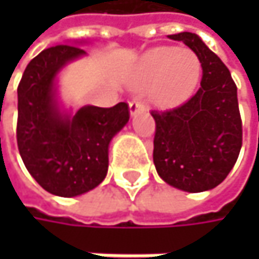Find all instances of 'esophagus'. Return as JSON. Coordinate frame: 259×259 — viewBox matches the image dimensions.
<instances>
[{
	"label": "esophagus",
	"mask_w": 259,
	"mask_h": 259,
	"mask_svg": "<svg viewBox=\"0 0 259 259\" xmlns=\"http://www.w3.org/2000/svg\"><path fill=\"white\" fill-rule=\"evenodd\" d=\"M144 109V105H142V102L141 100H138V99H135V100H132L129 103V112H130V117H135L139 111H142Z\"/></svg>",
	"instance_id": "34e87169"
}]
</instances>
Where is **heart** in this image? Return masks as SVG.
Returning a JSON list of instances; mask_svg holds the SVG:
<instances>
[{
	"label": "heart",
	"instance_id": "1",
	"mask_svg": "<svg viewBox=\"0 0 259 259\" xmlns=\"http://www.w3.org/2000/svg\"><path fill=\"white\" fill-rule=\"evenodd\" d=\"M201 61L192 51L162 46L148 51L141 60L135 85L148 90V99L159 108H174L186 102L201 79Z\"/></svg>",
	"mask_w": 259,
	"mask_h": 259
}]
</instances>
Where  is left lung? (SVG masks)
Returning <instances> with one entry per match:
<instances>
[{
  "label": "left lung",
  "mask_w": 259,
  "mask_h": 259,
  "mask_svg": "<svg viewBox=\"0 0 259 259\" xmlns=\"http://www.w3.org/2000/svg\"><path fill=\"white\" fill-rule=\"evenodd\" d=\"M201 61V87L179 108L151 115L156 121L153 160L160 179L184 192H205L227 179L241 148L237 87L230 70L195 32L168 35Z\"/></svg>",
  "instance_id": "8db88e82"
}]
</instances>
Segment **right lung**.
Returning a JSON list of instances; mask_svg holds the SVG:
<instances>
[{
    "mask_svg": "<svg viewBox=\"0 0 259 259\" xmlns=\"http://www.w3.org/2000/svg\"><path fill=\"white\" fill-rule=\"evenodd\" d=\"M58 45L29 61L18 87V147L28 172L52 195L72 198L105 180L112 138L129 121V106H82L75 114L58 97V75L85 57Z\"/></svg>",
    "mask_w": 259,
    "mask_h": 259,
    "instance_id": "1",
    "label": "right lung"
}]
</instances>
